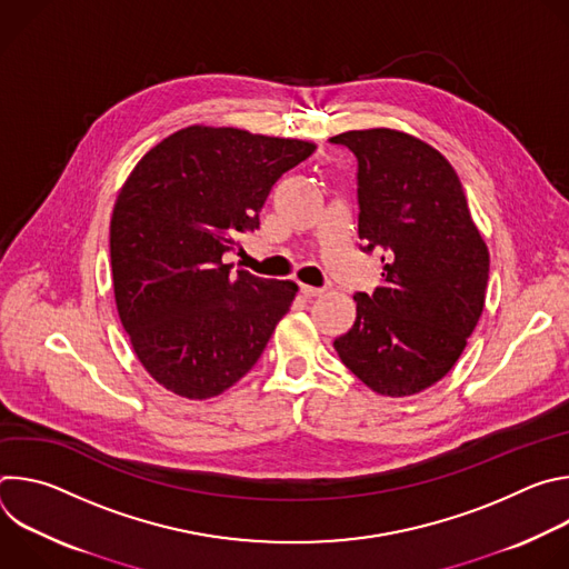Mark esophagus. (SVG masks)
<instances>
[{
    "instance_id": "obj_1",
    "label": "esophagus",
    "mask_w": 569,
    "mask_h": 569,
    "mask_svg": "<svg viewBox=\"0 0 569 569\" xmlns=\"http://www.w3.org/2000/svg\"><path fill=\"white\" fill-rule=\"evenodd\" d=\"M299 290H301V295H303V297H317V295H321V292H323L321 288L306 286V283H299Z\"/></svg>"
}]
</instances>
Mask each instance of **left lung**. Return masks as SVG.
Wrapping results in <instances>:
<instances>
[{"instance_id":"8db88e82","label":"left lung","mask_w":569,"mask_h":569,"mask_svg":"<svg viewBox=\"0 0 569 569\" xmlns=\"http://www.w3.org/2000/svg\"><path fill=\"white\" fill-rule=\"evenodd\" d=\"M358 157V233L380 250L382 281L358 292L340 360L371 391L402 398L439 382L483 310L489 248L450 161L391 128L331 137Z\"/></svg>"}]
</instances>
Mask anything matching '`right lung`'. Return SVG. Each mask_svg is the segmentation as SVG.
<instances>
[{"mask_svg": "<svg viewBox=\"0 0 569 569\" xmlns=\"http://www.w3.org/2000/svg\"><path fill=\"white\" fill-rule=\"evenodd\" d=\"M312 150L303 139L189 126L137 161L110 220L112 286L130 345L161 387L204 400L261 358L299 288L233 274L222 254L259 227L272 184Z\"/></svg>", "mask_w": 569, "mask_h": 569, "instance_id": "right-lung-1", "label": "right lung"}]
</instances>
